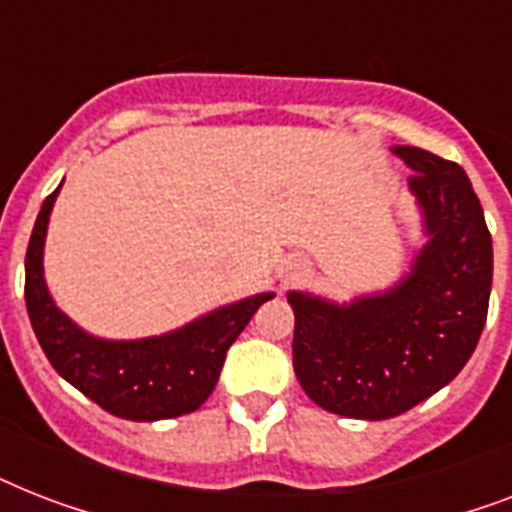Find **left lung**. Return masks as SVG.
Listing matches in <instances>:
<instances>
[{"label":"left lung","instance_id":"8db88e82","mask_svg":"<svg viewBox=\"0 0 512 512\" xmlns=\"http://www.w3.org/2000/svg\"><path fill=\"white\" fill-rule=\"evenodd\" d=\"M390 151L412 170L422 215L409 271L350 303L287 295L297 380L321 409L353 420H388L449 385L476 350L492 292V233L465 170L422 148Z\"/></svg>","mask_w":512,"mask_h":512}]
</instances>
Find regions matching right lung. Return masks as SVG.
<instances>
[{"instance_id":"add662e5","label":"right lung","mask_w":512,"mask_h":512,"mask_svg":"<svg viewBox=\"0 0 512 512\" xmlns=\"http://www.w3.org/2000/svg\"><path fill=\"white\" fill-rule=\"evenodd\" d=\"M63 183L44 199L26 252V308L55 372L114 417L170 420L196 412L215 390L225 353L273 292L244 297L191 324L140 340H103L84 332L52 300L44 281V239Z\"/></svg>"}]
</instances>
